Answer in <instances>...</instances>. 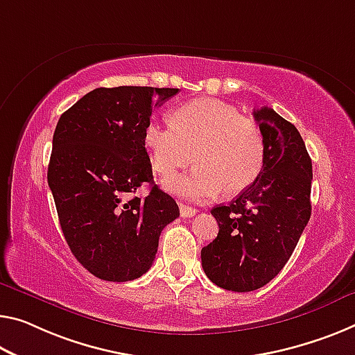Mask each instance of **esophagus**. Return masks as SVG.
<instances>
[{
	"label": "esophagus",
	"mask_w": 355,
	"mask_h": 355,
	"mask_svg": "<svg viewBox=\"0 0 355 355\" xmlns=\"http://www.w3.org/2000/svg\"><path fill=\"white\" fill-rule=\"evenodd\" d=\"M179 212H181V217L184 219H187V217H193L196 214V209L192 208V206H187V205H179Z\"/></svg>",
	"instance_id": "34e87169"
}]
</instances>
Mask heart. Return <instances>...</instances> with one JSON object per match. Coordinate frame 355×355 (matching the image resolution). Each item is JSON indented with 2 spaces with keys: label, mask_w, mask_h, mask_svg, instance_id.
Listing matches in <instances>:
<instances>
[{
  "label": "heart",
  "mask_w": 355,
  "mask_h": 355,
  "mask_svg": "<svg viewBox=\"0 0 355 355\" xmlns=\"http://www.w3.org/2000/svg\"><path fill=\"white\" fill-rule=\"evenodd\" d=\"M171 127L149 122L144 146L154 170L170 176L193 162L198 166L170 178L165 189L190 200H208L223 189L238 195L252 184L263 166V138L257 125L227 103L200 98L173 109Z\"/></svg>",
  "instance_id": "obj_1"
}]
</instances>
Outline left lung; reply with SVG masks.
Returning a JSON list of instances; mask_svg holds the SVG:
<instances>
[{
  "label": "left lung",
  "instance_id": "8db88e82",
  "mask_svg": "<svg viewBox=\"0 0 355 355\" xmlns=\"http://www.w3.org/2000/svg\"><path fill=\"white\" fill-rule=\"evenodd\" d=\"M263 166L232 203L211 211L219 233L201 249L206 276L225 291L250 292L277 276L311 217L313 163L295 125L271 107L254 111Z\"/></svg>",
  "mask_w": 355,
  "mask_h": 355
}]
</instances>
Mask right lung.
<instances>
[{
    "instance_id": "1",
    "label": "right lung",
    "mask_w": 355,
    "mask_h": 355,
    "mask_svg": "<svg viewBox=\"0 0 355 355\" xmlns=\"http://www.w3.org/2000/svg\"><path fill=\"white\" fill-rule=\"evenodd\" d=\"M179 89L122 85L95 89L62 114L52 141L47 182L63 236L85 270L125 282L154 263L163 228L179 217L154 184L144 128L152 109ZM144 182L141 200L129 198Z\"/></svg>"
}]
</instances>
